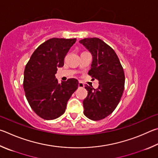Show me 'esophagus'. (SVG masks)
<instances>
[{
	"instance_id": "34e87169",
	"label": "esophagus",
	"mask_w": 158,
	"mask_h": 158,
	"mask_svg": "<svg viewBox=\"0 0 158 158\" xmlns=\"http://www.w3.org/2000/svg\"><path fill=\"white\" fill-rule=\"evenodd\" d=\"M84 87H85L84 84L82 83V82H80L79 83H78V87H80V88H83Z\"/></svg>"
}]
</instances>
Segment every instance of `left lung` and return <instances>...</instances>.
<instances>
[{
	"label": "left lung",
	"mask_w": 158,
	"mask_h": 158,
	"mask_svg": "<svg viewBox=\"0 0 158 158\" xmlns=\"http://www.w3.org/2000/svg\"><path fill=\"white\" fill-rule=\"evenodd\" d=\"M93 56L88 74L98 81V87L86 85L88 91L83 101L84 114L93 121L103 119L112 114L122 96L125 75L115 51L100 39L85 38L80 41Z\"/></svg>",
	"instance_id": "8db88e82"
}]
</instances>
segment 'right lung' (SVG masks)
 <instances>
[{
    "mask_svg": "<svg viewBox=\"0 0 158 158\" xmlns=\"http://www.w3.org/2000/svg\"><path fill=\"white\" fill-rule=\"evenodd\" d=\"M76 39L52 38L33 52L24 70L23 89L27 102L39 117L46 120L60 117L77 89L78 81L68 79L61 83L55 75Z\"/></svg>",
    "mask_w": 158,
    "mask_h": 158,
    "instance_id": "1",
    "label": "right lung"
}]
</instances>
